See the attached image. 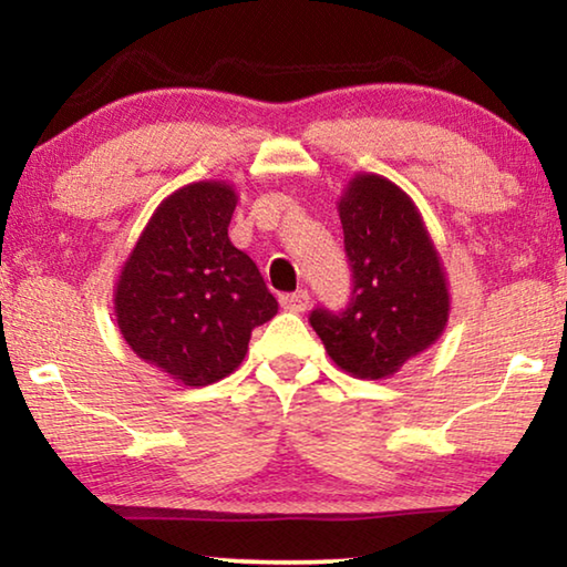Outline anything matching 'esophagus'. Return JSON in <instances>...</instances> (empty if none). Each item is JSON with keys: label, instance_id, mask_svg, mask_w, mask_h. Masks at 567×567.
<instances>
[{"label": "esophagus", "instance_id": "esophagus-1", "mask_svg": "<svg viewBox=\"0 0 567 567\" xmlns=\"http://www.w3.org/2000/svg\"><path fill=\"white\" fill-rule=\"evenodd\" d=\"M280 305L285 307V310H290V312H305L307 305H310V295H307V290H297V292H290V295H282L280 297Z\"/></svg>", "mask_w": 567, "mask_h": 567}]
</instances>
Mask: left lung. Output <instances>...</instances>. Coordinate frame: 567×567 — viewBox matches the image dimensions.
Wrapping results in <instances>:
<instances>
[{
  "instance_id": "left-lung-1",
  "label": "left lung",
  "mask_w": 567,
  "mask_h": 567,
  "mask_svg": "<svg viewBox=\"0 0 567 567\" xmlns=\"http://www.w3.org/2000/svg\"><path fill=\"white\" fill-rule=\"evenodd\" d=\"M352 297L310 324L340 370L385 380L440 340L450 318L445 267L420 209L388 177L360 172L338 203Z\"/></svg>"
}]
</instances>
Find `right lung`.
Listing matches in <instances>:
<instances>
[{
    "label": "right lung",
    "instance_id": "right-lung-1",
    "mask_svg": "<svg viewBox=\"0 0 567 567\" xmlns=\"http://www.w3.org/2000/svg\"><path fill=\"white\" fill-rule=\"evenodd\" d=\"M237 192L203 179L165 197L114 287V315L132 352L182 385L227 378L249 334L277 315L257 265L227 237Z\"/></svg>",
    "mask_w": 567,
    "mask_h": 567
}]
</instances>
